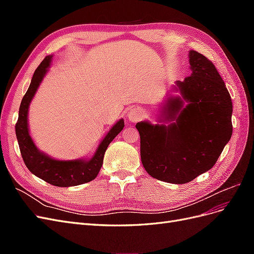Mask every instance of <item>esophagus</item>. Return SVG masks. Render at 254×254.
<instances>
[{
	"mask_svg": "<svg viewBox=\"0 0 254 254\" xmlns=\"http://www.w3.org/2000/svg\"><path fill=\"white\" fill-rule=\"evenodd\" d=\"M142 115H143V110L136 107V108H131L128 111L127 117L130 122H136L142 118Z\"/></svg>",
	"mask_w": 254,
	"mask_h": 254,
	"instance_id": "34e87169",
	"label": "esophagus"
}]
</instances>
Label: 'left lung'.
<instances>
[{"label":"left lung","instance_id":"obj_1","mask_svg":"<svg viewBox=\"0 0 254 254\" xmlns=\"http://www.w3.org/2000/svg\"><path fill=\"white\" fill-rule=\"evenodd\" d=\"M191 75L177 81L183 98L165 107L168 126L137 123L142 164L152 178L176 184L194 180L216 163L232 135V101L212 61L190 52Z\"/></svg>","mask_w":254,"mask_h":254}]
</instances>
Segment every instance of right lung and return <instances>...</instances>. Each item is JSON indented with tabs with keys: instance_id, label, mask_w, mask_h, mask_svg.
Instances as JSON below:
<instances>
[{
	"instance_id": "add662e5",
	"label": "right lung",
	"mask_w": 254,
	"mask_h": 254,
	"mask_svg": "<svg viewBox=\"0 0 254 254\" xmlns=\"http://www.w3.org/2000/svg\"><path fill=\"white\" fill-rule=\"evenodd\" d=\"M51 58L52 56L45 57L39 66L36 68L29 88L22 98L19 109V118L16 123V135L22 159L30 173L55 187H74L96 178L103 165L106 149L114 137L124 128V121L120 120L110 129L108 134L99 144L93 158L89 161H58L45 156L44 153L38 150L28 133L27 112L30 101L33 99L45 73L48 72Z\"/></svg>"
}]
</instances>
